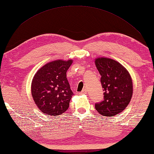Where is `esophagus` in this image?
<instances>
[{
  "label": "esophagus",
  "mask_w": 154,
  "mask_h": 154,
  "mask_svg": "<svg viewBox=\"0 0 154 154\" xmlns=\"http://www.w3.org/2000/svg\"><path fill=\"white\" fill-rule=\"evenodd\" d=\"M87 94V89L85 88H84L82 90V91L81 92L80 94Z\"/></svg>",
  "instance_id": "esophagus-1"
}]
</instances>
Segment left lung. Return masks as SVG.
I'll use <instances>...</instances> for the list:
<instances>
[{
	"instance_id": "8db88e82",
	"label": "left lung",
	"mask_w": 154,
	"mask_h": 154,
	"mask_svg": "<svg viewBox=\"0 0 154 154\" xmlns=\"http://www.w3.org/2000/svg\"><path fill=\"white\" fill-rule=\"evenodd\" d=\"M95 64L101 75L104 100L95 104L98 113L113 116L127 107L133 92L131 75L118 61L106 57L95 59Z\"/></svg>"
}]
</instances>
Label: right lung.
Returning a JSON list of instances; mask_svg holds the SVG:
<instances>
[{"label": "right lung", "instance_id": "obj_1", "mask_svg": "<svg viewBox=\"0 0 154 154\" xmlns=\"http://www.w3.org/2000/svg\"><path fill=\"white\" fill-rule=\"evenodd\" d=\"M72 60H56L36 72L31 85L35 104L47 116L60 115L67 110L73 96L66 78Z\"/></svg>", "mask_w": 154, "mask_h": 154}]
</instances>
